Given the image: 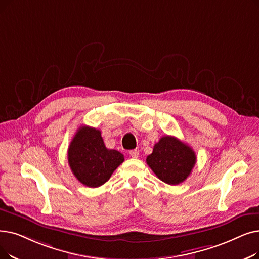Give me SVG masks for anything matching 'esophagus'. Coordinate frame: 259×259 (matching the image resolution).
<instances>
[{
	"label": "esophagus",
	"instance_id": "1",
	"mask_svg": "<svg viewBox=\"0 0 259 259\" xmlns=\"http://www.w3.org/2000/svg\"><path fill=\"white\" fill-rule=\"evenodd\" d=\"M129 154H130L132 157H138V156L140 155V152H139V150H137V149H133V150H130V151H129Z\"/></svg>",
	"mask_w": 259,
	"mask_h": 259
}]
</instances>
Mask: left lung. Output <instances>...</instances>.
<instances>
[{"instance_id": "1", "label": "left lung", "mask_w": 259, "mask_h": 259, "mask_svg": "<svg viewBox=\"0 0 259 259\" xmlns=\"http://www.w3.org/2000/svg\"><path fill=\"white\" fill-rule=\"evenodd\" d=\"M196 161L197 156L192 147L170 136L161 138L146 159L156 177L169 185L185 181Z\"/></svg>"}]
</instances>
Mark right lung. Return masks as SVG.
Wrapping results in <instances>:
<instances>
[{"mask_svg": "<svg viewBox=\"0 0 259 259\" xmlns=\"http://www.w3.org/2000/svg\"><path fill=\"white\" fill-rule=\"evenodd\" d=\"M67 160L78 181L94 188L105 184L125 157L106 147L98 129L81 126L69 146Z\"/></svg>", "mask_w": 259, "mask_h": 259, "instance_id": "right-lung-1", "label": "right lung"}]
</instances>
